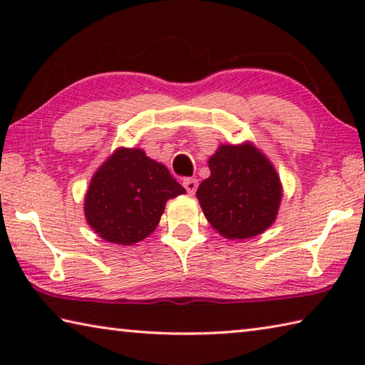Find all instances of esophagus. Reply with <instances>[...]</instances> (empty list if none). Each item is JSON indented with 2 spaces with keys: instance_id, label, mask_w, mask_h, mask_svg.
<instances>
[{
  "instance_id": "1",
  "label": "esophagus",
  "mask_w": 365,
  "mask_h": 365,
  "mask_svg": "<svg viewBox=\"0 0 365 365\" xmlns=\"http://www.w3.org/2000/svg\"><path fill=\"white\" fill-rule=\"evenodd\" d=\"M183 187H185V190H187L188 195H195V191L197 188V180L196 178H185Z\"/></svg>"
}]
</instances>
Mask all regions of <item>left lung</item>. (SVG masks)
Instances as JSON below:
<instances>
[{
	"label": "left lung",
	"instance_id": "8db88e82",
	"mask_svg": "<svg viewBox=\"0 0 365 365\" xmlns=\"http://www.w3.org/2000/svg\"><path fill=\"white\" fill-rule=\"evenodd\" d=\"M211 177L197 187L206 219L225 238L262 233L277 217L282 185L270 160L251 143L222 145L209 159Z\"/></svg>",
	"mask_w": 365,
	"mask_h": 365
}]
</instances>
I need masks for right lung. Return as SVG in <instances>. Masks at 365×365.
I'll return each mask as SVG.
<instances>
[{"label": "right lung", "mask_w": 365, "mask_h": 365, "mask_svg": "<svg viewBox=\"0 0 365 365\" xmlns=\"http://www.w3.org/2000/svg\"><path fill=\"white\" fill-rule=\"evenodd\" d=\"M183 193L165 165L119 148L91 178L85 217L106 242L133 245L154 232L168 200Z\"/></svg>", "instance_id": "right-lung-1"}]
</instances>
